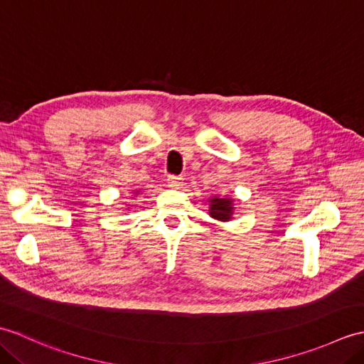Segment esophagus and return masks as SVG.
Returning <instances> with one entry per match:
<instances>
[{
  "instance_id": "1",
  "label": "esophagus",
  "mask_w": 364,
  "mask_h": 364,
  "mask_svg": "<svg viewBox=\"0 0 364 364\" xmlns=\"http://www.w3.org/2000/svg\"><path fill=\"white\" fill-rule=\"evenodd\" d=\"M167 184H168V188H172V189H181V186H183V178L175 176V175H170V176L167 178Z\"/></svg>"
}]
</instances>
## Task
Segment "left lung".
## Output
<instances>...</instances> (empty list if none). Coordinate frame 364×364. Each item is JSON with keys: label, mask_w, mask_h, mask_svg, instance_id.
<instances>
[{"label": "left lung", "mask_w": 364, "mask_h": 364, "mask_svg": "<svg viewBox=\"0 0 364 364\" xmlns=\"http://www.w3.org/2000/svg\"><path fill=\"white\" fill-rule=\"evenodd\" d=\"M210 202V210H208V214L211 215L213 219L220 220V222H228L233 219L235 215V198H231L230 196H214L211 198H208Z\"/></svg>", "instance_id": "obj_1"}]
</instances>
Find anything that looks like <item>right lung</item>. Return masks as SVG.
Returning <instances> with one entry per match:
<instances>
[{
	"label": "right lung",
	"instance_id": "obj_1",
	"mask_svg": "<svg viewBox=\"0 0 364 364\" xmlns=\"http://www.w3.org/2000/svg\"><path fill=\"white\" fill-rule=\"evenodd\" d=\"M131 194H134V196L137 197L139 194H141V192H139V191H134V192H131ZM131 198H133V197H131ZM127 206H129V205H127ZM128 211H129V210H128Z\"/></svg>",
	"mask_w": 364,
	"mask_h": 364
}]
</instances>
